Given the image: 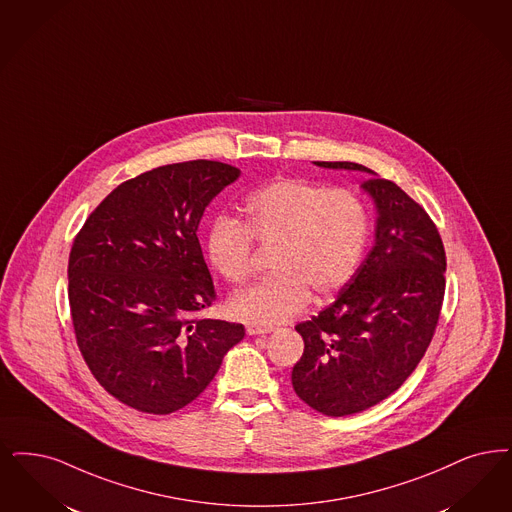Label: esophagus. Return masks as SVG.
I'll list each match as a JSON object with an SVG mask.
<instances>
[{
  "instance_id": "34e87169",
  "label": "esophagus",
  "mask_w": 512,
  "mask_h": 512,
  "mask_svg": "<svg viewBox=\"0 0 512 512\" xmlns=\"http://www.w3.org/2000/svg\"><path fill=\"white\" fill-rule=\"evenodd\" d=\"M247 335H265V333H272L274 328H261V326H247Z\"/></svg>"
}]
</instances>
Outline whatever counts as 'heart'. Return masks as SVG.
Wrapping results in <instances>:
<instances>
[{
  "label": "heart",
  "mask_w": 512,
  "mask_h": 512,
  "mask_svg": "<svg viewBox=\"0 0 512 512\" xmlns=\"http://www.w3.org/2000/svg\"><path fill=\"white\" fill-rule=\"evenodd\" d=\"M368 213L348 190H326L303 179H278L247 196L244 225L221 217L207 234V257L228 280L249 274L251 238L274 246V274L228 299L232 318L272 328L299 314L310 291L324 299L347 286L368 244Z\"/></svg>",
  "instance_id": "heart-1"
}]
</instances>
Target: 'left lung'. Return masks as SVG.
<instances>
[{
	"mask_svg": "<svg viewBox=\"0 0 512 512\" xmlns=\"http://www.w3.org/2000/svg\"><path fill=\"white\" fill-rule=\"evenodd\" d=\"M368 173L360 188L375 205V242L337 299L297 326L305 352L291 385L310 408L343 417L385 400L425 356L446 289V253L427 211L352 162H314Z\"/></svg>",
	"mask_w": 512,
	"mask_h": 512,
	"instance_id": "8db88e82",
	"label": "left lung"
}]
</instances>
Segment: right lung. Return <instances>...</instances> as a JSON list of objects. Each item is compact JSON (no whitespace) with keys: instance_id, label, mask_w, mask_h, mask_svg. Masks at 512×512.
<instances>
[{"instance_id":"right-lung-1","label":"right lung","mask_w":512,"mask_h":512,"mask_svg":"<svg viewBox=\"0 0 512 512\" xmlns=\"http://www.w3.org/2000/svg\"><path fill=\"white\" fill-rule=\"evenodd\" d=\"M240 169L194 160L114 188L68 261V301L83 360L125 406L165 415L196 400L246 329L196 318L215 301L198 242L205 207Z\"/></svg>"}]
</instances>
